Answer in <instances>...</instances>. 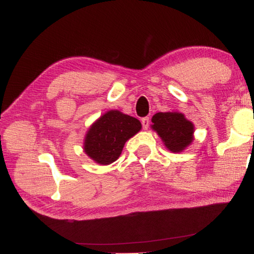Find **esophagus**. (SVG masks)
<instances>
[{"instance_id":"1","label":"esophagus","mask_w":254,"mask_h":254,"mask_svg":"<svg viewBox=\"0 0 254 254\" xmlns=\"http://www.w3.org/2000/svg\"><path fill=\"white\" fill-rule=\"evenodd\" d=\"M141 123H142V127L144 128V130H147V128L149 127V124H150V119H149V118H143L141 120Z\"/></svg>"}]
</instances>
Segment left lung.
Instances as JSON below:
<instances>
[{
	"label": "left lung",
	"instance_id": "left-lung-1",
	"mask_svg": "<svg viewBox=\"0 0 254 254\" xmlns=\"http://www.w3.org/2000/svg\"><path fill=\"white\" fill-rule=\"evenodd\" d=\"M151 127L162 138L168 150L181 152L193 141L194 126L180 112L156 113L151 119Z\"/></svg>",
	"mask_w": 254,
	"mask_h": 254
}]
</instances>
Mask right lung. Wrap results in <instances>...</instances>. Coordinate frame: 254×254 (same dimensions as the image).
Segmentation results:
<instances>
[{"instance_id":"add662e5","label":"right lung","mask_w":254,"mask_h":254,"mask_svg":"<svg viewBox=\"0 0 254 254\" xmlns=\"http://www.w3.org/2000/svg\"><path fill=\"white\" fill-rule=\"evenodd\" d=\"M140 130L138 119L120 111H108L87 131L83 150L97 164L110 165L119 158L127 140Z\"/></svg>"}]
</instances>
